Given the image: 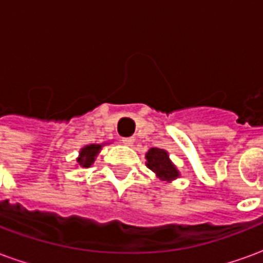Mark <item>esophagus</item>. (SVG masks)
<instances>
[{"label":"esophagus","mask_w":263,"mask_h":263,"mask_svg":"<svg viewBox=\"0 0 263 263\" xmlns=\"http://www.w3.org/2000/svg\"><path fill=\"white\" fill-rule=\"evenodd\" d=\"M121 141H122V143H124V145H129V146H131L132 143L135 142V138H134V137H126V138H122Z\"/></svg>","instance_id":"1"}]
</instances>
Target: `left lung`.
Listing matches in <instances>:
<instances>
[{
	"label": "left lung",
	"mask_w": 263,
	"mask_h": 263,
	"mask_svg": "<svg viewBox=\"0 0 263 263\" xmlns=\"http://www.w3.org/2000/svg\"><path fill=\"white\" fill-rule=\"evenodd\" d=\"M146 159H148L146 166L162 179L172 180V179H176L179 176V172H177L175 166L172 165L169 156H167V152L163 151V149H149V152L146 154Z\"/></svg>",
	"instance_id": "obj_1"
}]
</instances>
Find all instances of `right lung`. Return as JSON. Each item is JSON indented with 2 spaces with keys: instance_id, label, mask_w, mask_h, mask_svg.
I'll use <instances>...</instances> for the list:
<instances>
[{
  "instance_id": "obj_1",
  "label": "right lung",
  "mask_w": 263,
  "mask_h": 263,
  "mask_svg": "<svg viewBox=\"0 0 263 263\" xmlns=\"http://www.w3.org/2000/svg\"><path fill=\"white\" fill-rule=\"evenodd\" d=\"M100 149H101V145H88L86 148L81 149L80 156L77 158L79 165L83 166V167H90L94 159H96Z\"/></svg>"
}]
</instances>
